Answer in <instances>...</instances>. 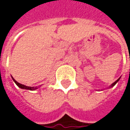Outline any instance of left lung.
Listing matches in <instances>:
<instances>
[{
  "mask_svg": "<svg viewBox=\"0 0 130 130\" xmlns=\"http://www.w3.org/2000/svg\"><path fill=\"white\" fill-rule=\"evenodd\" d=\"M120 78H118V79H117V80H116V81H115V82H114V83H113V84H111V86L109 87V88H111V87H114V86H115V84H117V82L119 81V80H120Z\"/></svg>",
  "mask_w": 130,
  "mask_h": 130,
  "instance_id": "1",
  "label": "left lung"
}]
</instances>
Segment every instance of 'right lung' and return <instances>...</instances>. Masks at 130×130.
Here are the masks:
<instances>
[{"instance_id": "1", "label": "right lung", "mask_w": 130, "mask_h": 130, "mask_svg": "<svg viewBox=\"0 0 130 130\" xmlns=\"http://www.w3.org/2000/svg\"><path fill=\"white\" fill-rule=\"evenodd\" d=\"M13 78V77H12ZM13 81L15 82V84L19 87V88H21V89H23V90H37L38 87H28V86H25V85H23V84H19V83H18L14 78H13Z\"/></svg>"}]
</instances>
